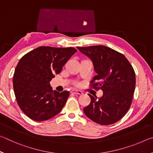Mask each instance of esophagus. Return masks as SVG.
Returning a JSON list of instances; mask_svg holds the SVG:
<instances>
[{
  "mask_svg": "<svg viewBox=\"0 0 153 153\" xmlns=\"http://www.w3.org/2000/svg\"><path fill=\"white\" fill-rule=\"evenodd\" d=\"M71 93H73V94H82L83 93L82 91H80V90H71Z\"/></svg>",
  "mask_w": 153,
  "mask_h": 153,
  "instance_id": "esophagus-1",
  "label": "esophagus"
}]
</instances>
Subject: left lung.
Wrapping results in <instances>:
<instances>
[{"instance_id": "obj_1", "label": "left lung", "mask_w": 153, "mask_h": 153, "mask_svg": "<svg viewBox=\"0 0 153 153\" xmlns=\"http://www.w3.org/2000/svg\"><path fill=\"white\" fill-rule=\"evenodd\" d=\"M77 48L92 61L97 74L90 87L103 92L98 98L88 94L91 101L84 108L85 115L100 125L117 122L128 112L132 101L136 86L134 68L123 54L107 46Z\"/></svg>"}]
</instances>
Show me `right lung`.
<instances>
[{"instance_id": "add662e5", "label": "right lung", "mask_w": 153, "mask_h": 153, "mask_svg": "<svg viewBox=\"0 0 153 153\" xmlns=\"http://www.w3.org/2000/svg\"><path fill=\"white\" fill-rule=\"evenodd\" d=\"M77 50L40 46L23 56L15 68L13 89L19 108L31 120L43 121L61 112L69 92L53 91L52 78Z\"/></svg>"}]
</instances>
